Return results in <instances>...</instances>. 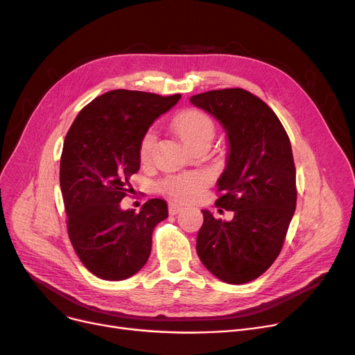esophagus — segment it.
<instances>
[{
	"label": "esophagus",
	"mask_w": 355,
	"mask_h": 355,
	"mask_svg": "<svg viewBox=\"0 0 355 355\" xmlns=\"http://www.w3.org/2000/svg\"><path fill=\"white\" fill-rule=\"evenodd\" d=\"M182 210V206L181 204H178V202H174V201H171V202H168V211H170V214H177V213H180Z\"/></svg>",
	"instance_id": "34e87169"
}]
</instances>
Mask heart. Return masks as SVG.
<instances>
[{
    "label": "heart",
    "instance_id": "1",
    "mask_svg": "<svg viewBox=\"0 0 355 355\" xmlns=\"http://www.w3.org/2000/svg\"><path fill=\"white\" fill-rule=\"evenodd\" d=\"M174 132L178 138L184 142L185 146H189L191 151H196L198 148L207 146L210 148L216 132L217 126L216 122L201 110L189 109L181 112L173 119L171 123ZM155 146V134L153 130L142 137L139 142L138 155L142 164H148L153 158ZM207 184V178L198 173H185V174H175L168 175L159 182V190L170 196L171 198L180 201H190L193 200L197 193H200Z\"/></svg>",
    "mask_w": 355,
    "mask_h": 355
}]
</instances>
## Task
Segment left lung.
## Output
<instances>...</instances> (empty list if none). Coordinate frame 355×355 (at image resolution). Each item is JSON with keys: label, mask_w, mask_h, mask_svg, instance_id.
Wrapping results in <instances>:
<instances>
[{"label": "left lung", "mask_w": 355, "mask_h": 355, "mask_svg": "<svg viewBox=\"0 0 355 355\" xmlns=\"http://www.w3.org/2000/svg\"><path fill=\"white\" fill-rule=\"evenodd\" d=\"M229 137L227 165L217 181L216 207L233 211L225 221L202 210L198 257L214 276L233 285L265 273L284 246L296 207V170L286 130L253 93L234 87L190 98Z\"/></svg>", "instance_id": "left-lung-1"}]
</instances>
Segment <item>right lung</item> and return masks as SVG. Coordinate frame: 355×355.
<instances>
[{
    "instance_id": "obj_1",
    "label": "right lung",
    "mask_w": 355,
    "mask_h": 355,
    "mask_svg": "<svg viewBox=\"0 0 355 355\" xmlns=\"http://www.w3.org/2000/svg\"><path fill=\"white\" fill-rule=\"evenodd\" d=\"M181 95L116 89L87 103L71 123L60 157L67 233L89 272L105 281L135 275L151 253L153 232L168 217L166 202L148 200L139 213L122 210L139 170V142Z\"/></svg>"
}]
</instances>
